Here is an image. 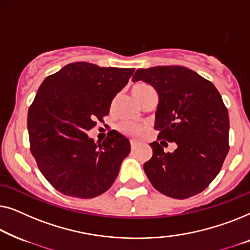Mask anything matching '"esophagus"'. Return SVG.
<instances>
[{
    "label": "esophagus",
    "instance_id": "34e87169",
    "mask_svg": "<svg viewBox=\"0 0 250 250\" xmlns=\"http://www.w3.org/2000/svg\"><path fill=\"white\" fill-rule=\"evenodd\" d=\"M130 146H131V150H136V148H137V143L131 142V143H130Z\"/></svg>",
    "mask_w": 250,
    "mask_h": 250
}]
</instances>
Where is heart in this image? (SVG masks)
<instances>
[{
	"label": "heart",
	"instance_id": "obj_1",
	"mask_svg": "<svg viewBox=\"0 0 250 250\" xmlns=\"http://www.w3.org/2000/svg\"><path fill=\"white\" fill-rule=\"evenodd\" d=\"M149 89H153V88L150 86L146 85V83H137V85L132 87V95L136 100L137 97H139L140 95ZM119 130L126 136L135 137L136 138V137H139L142 135V132L144 131V128L142 125L131 124V122H122L121 125H119Z\"/></svg>",
	"mask_w": 250,
	"mask_h": 250
}]
</instances>
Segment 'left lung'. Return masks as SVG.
Returning a JSON list of instances; mask_svg holds the SVG:
<instances>
[{
  "label": "left lung",
  "instance_id": "left-lung-1",
  "mask_svg": "<svg viewBox=\"0 0 250 250\" xmlns=\"http://www.w3.org/2000/svg\"><path fill=\"white\" fill-rule=\"evenodd\" d=\"M143 80L159 94L154 129L159 142L149 144L153 156L144 170L153 187L172 198L185 199L208 187L229 152V113L215 86L179 65L138 69L132 82ZM174 141L165 153L162 146Z\"/></svg>",
  "mask_w": 250,
  "mask_h": 250
}]
</instances>
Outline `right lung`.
<instances>
[{
  "label": "right lung",
  "instance_id": "obj_1",
  "mask_svg": "<svg viewBox=\"0 0 250 250\" xmlns=\"http://www.w3.org/2000/svg\"><path fill=\"white\" fill-rule=\"evenodd\" d=\"M133 71L73 62L42 83L28 111L30 150L58 191L94 198L113 185L130 153L129 140L111 130L97 145L87 131L108 114Z\"/></svg>",
  "mask_w": 250,
  "mask_h": 250
}]
</instances>
